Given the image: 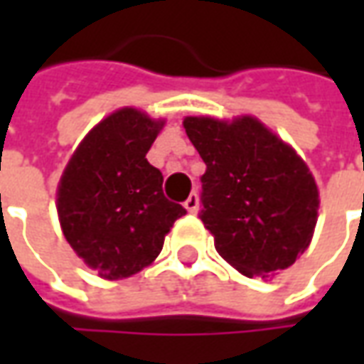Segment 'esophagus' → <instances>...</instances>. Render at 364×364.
<instances>
[{"label":"esophagus","instance_id":"esophagus-1","mask_svg":"<svg viewBox=\"0 0 364 364\" xmlns=\"http://www.w3.org/2000/svg\"><path fill=\"white\" fill-rule=\"evenodd\" d=\"M185 205V208H187V213L195 214L198 210V195L197 193H191L189 197H187V200L183 203Z\"/></svg>","mask_w":364,"mask_h":364}]
</instances>
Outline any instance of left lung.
Returning a JSON list of instances; mask_svg holds the SVG:
<instances>
[{"label":"left lung","instance_id":"obj_1","mask_svg":"<svg viewBox=\"0 0 364 364\" xmlns=\"http://www.w3.org/2000/svg\"><path fill=\"white\" fill-rule=\"evenodd\" d=\"M183 127L206 164L200 220L216 252L245 277L290 267L310 245L320 206L304 159L253 117H187Z\"/></svg>","mask_w":364,"mask_h":364}]
</instances>
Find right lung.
Listing matches in <instances>:
<instances>
[{
	"label": "right lung",
	"instance_id": "1",
	"mask_svg": "<svg viewBox=\"0 0 364 364\" xmlns=\"http://www.w3.org/2000/svg\"><path fill=\"white\" fill-rule=\"evenodd\" d=\"M164 120L124 107L97 124L68 161L58 185L64 237L99 277L117 281L142 271L187 213L167 200L164 175L146 154Z\"/></svg>",
	"mask_w": 364,
	"mask_h": 364
}]
</instances>
